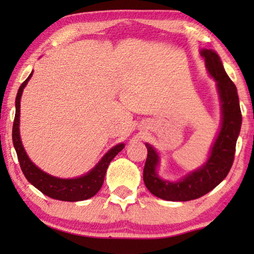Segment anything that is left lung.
Segmentation results:
<instances>
[{
	"label": "left lung",
	"mask_w": 254,
	"mask_h": 254,
	"mask_svg": "<svg viewBox=\"0 0 254 254\" xmlns=\"http://www.w3.org/2000/svg\"><path fill=\"white\" fill-rule=\"evenodd\" d=\"M207 71L216 82L221 105V128L211 145L207 161L176 182L159 177V154L145 143L148 156L143 169V182L151 194L166 201H190L214 190L230 171L235 158L236 142L242 127V112L237 88L224 70L220 57L213 50L202 48Z\"/></svg>",
	"instance_id": "8db88e82"
}]
</instances>
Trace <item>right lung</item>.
Wrapping results in <instances>:
<instances>
[{"mask_svg":"<svg viewBox=\"0 0 254 254\" xmlns=\"http://www.w3.org/2000/svg\"><path fill=\"white\" fill-rule=\"evenodd\" d=\"M33 71H31L25 81L19 86L18 92L16 97V114L12 126V142L15 150L18 157L20 169L27 179V182L44 193L45 195L52 197L55 200L69 201V202H76V201L88 200L95 194L98 193L100 187L103 186L104 178H105L106 170L109 168L111 161L119 154L125 148V143H119L111 148L102 159L97 163L95 168L90 170L85 175L79 176L77 178H59L48 175L40 170L34 163L31 161L27 156L25 149L23 147L22 140H20L19 133V118H20V98H22L24 88L27 82L32 77Z\"/></svg>","mask_w":254,"mask_h":254,"instance_id":"right-lung-1","label":"right lung"}]
</instances>
